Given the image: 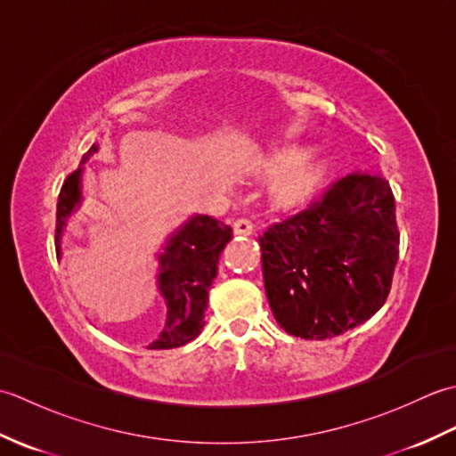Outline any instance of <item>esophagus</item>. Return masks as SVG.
Listing matches in <instances>:
<instances>
[{
  "label": "esophagus",
  "mask_w": 456,
  "mask_h": 456,
  "mask_svg": "<svg viewBox=\"0 0 456 456\" xmlns=\"http://www.w3.org/2000/svg\"><path fill=\"white\" fill-rule=\"evenodd\" d=\"M233 231L235 235H253V223L245 217H240L233 223Z\"/></svg>",
  "instance_id": "34e87169"
}]
</instances>
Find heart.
<instances>
[{"instance_id":"1","label":"heart","mask_w":456,"mask_h":456,"mask_svg":"<svg viewBox=\"0 0 456 456\" xmlns=\"http://www.w3.org/2000/svg\"><path fill=\"white\" fill-rule=\"evenodd\" d=\"M331 167V159L322 151L282 147L266 154L260 172L274 174L268 188L270 201L280 209H297L317 196Z\"/></svg>"}]
</instances>
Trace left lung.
Here are the masks:
<instances>
[{
    "label": "left lung",
    "mask_w": 456,
    "mask_h": 456,
    "mask_svg": "<svg viewBox=\"0 0 456 456\" xmlns=\"http://www.w3.org/2000/svg\"><path fill=\"white\" fill-rule=\"evenodd\" d=\"M268 304L286 333L322 341L386 302L400 253L395 203L380 174L353 172L258 237Z\"/></svg>",
    "instance_id": "1"
}]
</instances>
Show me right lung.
Segmentation results:
<instances>
[{
  "label": "right lung",
  "instance_id": "obj_1",
  "mask_svg": "<svg viewBox=\"0 0 456 456\" xmlns=\"http://www.w3.org/2000/svg\"><path fill=\"white\" fill-rule=\"evenodd\" d=\"M98 144L84 154L80 167L62 183L56 203V255L61 256V239L68 217L82 201L84 164ZM233 237V229L209 216H193L174 231L159 255V289L167 302V323L149 348H176L193 341L206 322L208 292L217 274L221 250Z\"/></svg>",
  "mask_w": 456,
  "mask_h": 456
}]
</instances>
